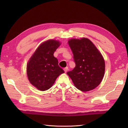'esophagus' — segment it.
<instances>
[{
  "label": "esophagus",
  "instance_id": "esophagus-1",
  "mask_svg": "<svg viewBox=\"0 0 128 128\" xmlns=\"http://www.w3.org/2000/svg\"><path fill=\"white\" fill-rule=\"evenodd\" d=\"M68 67H66V68H65L64 69V72H68Z\"/></svg>",
  "mask_w": 128,
  "mask_h": 128
}]
</instances>
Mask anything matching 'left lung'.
Instances as JSON below:
<instances>
[{
	"label": "left lung",
	"mask_w": 128,
	"mask_h": 128,
	"mask_svg": "<svg viewBox=\"0 0 128 128\" xmlns=\"http://www.w3.org/2000/svg\"><path fill=\"white\" fill-rule=\"evenodd\" d=\"M68 43L76 66L67 74L79 90L86 92L95 88L104 74L105 62L101 53L86 38L71 39Z\"/></svg>",
	"instance_id": "1"
}]
</instances>
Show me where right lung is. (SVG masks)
<instances>
[{"mask_svg":"<svg viewBox=\"0 0 128 128\" xmlns=\"http://www.w3.org/2000/svg\"><path fill=\"white\" fill-rule=\"evenodd\" d=\"M60 44L58 40H54L43 42L37 48L27 65L28 80L40 91L50 88L58 76L64 72L53 55Z\"/></svg>","mask_w":128,"mask_h":128,"instance_id":"1","label":"right lung"}]
</instances>
